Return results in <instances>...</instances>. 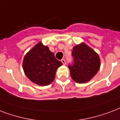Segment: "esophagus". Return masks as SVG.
<instances>
[{"label": "esophagus", "instance_id": "obj_1", "mask_svg": "<svg viewBox=\"0 0 120 120\" xmlns=\"http://www.w3.org/2000/svg\"><path fill=\"white\" fill-rule=\"evenodd\" d=\"M61 62H62V64H64V65H65V64H66V62H65V59H62V60H61Z\"/></svg>", "mask_w": 120, "mask_h": 120}]
</instances>
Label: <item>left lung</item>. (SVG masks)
I'll return each mask as SVG.
<instances>
[{"instance_id": "1", "label": "left lung", "mask_w": 120, "mask_h": 120, "mask_svg": "<svg viewBox=\"0 0 120 120\" xmlns=\"http://www.w3.org/2000/svg\"><path fill=\"white\" fill-rule=\"evenodd\" d=\"M72 55L74 64L68 65L72 79L79 84L89 82L100 68L99 55L84 43L75 46L72 49Z\"/></svg>"}]
</instances>
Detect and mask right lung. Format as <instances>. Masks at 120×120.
<instances>
[{
    "mask_svg": "<svg viewBox=\"0 0 120 120\" xmlns=\"http://www.w3.org/2000/svg\"><path fill=\"white\" fill-rule=\"evenodd\" d=\"M62 63L55 58L47 46L39 42L24 57L22 68L31 82L38 86H48L55 78L57 68Z\"/></svg>",
    "mask_w": 120,
    "mask_h": 120,
    "instance_id": "1",
    "label": "right lung"
}]
</instances>
